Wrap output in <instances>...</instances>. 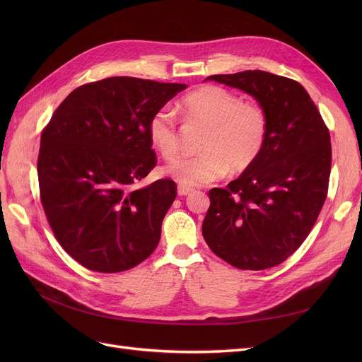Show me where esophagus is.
<instances>
[{"label": "esophagus", "mask_w": 362, "mask_h": 362, "mask_svg": "<svg viewBox=\"0 0 362 362\" xmlns=\"http://www.w3.org/2000/svg\"><path fill=\"white\" fill-rule=\"evenodd\" d=\"M191 192H192V187L185 186V185H179V186H177V194H179L180 197H186V195H189Z\"/></svg>", "instance_id": "obj_1"}]
</instances>
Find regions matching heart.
<instances>
[{"mask_svg":"<svg viewBox=\"0 0 362 362\" xmlns=\"http://www.w3.org/2000/svg\"><path fill=\"white\" fill-rule=\"evenodd\" d=\"M180 107L185 116L206 126L198 156L180 157L165 173L185 186H201L218 180L227 168L243 171L259 157L267 139L269 120L255 101H243L238 93L216 85L189 92ZM148 136L163 158L179 152L177 124L168 108L157 110L148 122Z\"/></svg>","mask_w":362,"mask_h":362,"instance_id":"b5f03b06","label":"heart"}]
</instances>
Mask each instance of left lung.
Returning a JSON list of instances; mask_svg holds the SVG:
<instances>
[{
    "label": "left lung",
    "mask_w": 362,
    "mask_h": 362,
    "mask_svg": "<svg viewBox=\"0 0 362 362\" xmlns=\"http://www.w3.org/2000/svg\"><path fill=\"white\" fill-rule=\"evenodd\" d=\"M251 95L267 114L257 161L226 189L208 192L202 235L240 270H265L291 257L310 235L327 197L330 133L300 83L262 70L206 78ZM205 79V81H206Z\"/></svg>",
    "instance_id": "1"
}]
</instances>
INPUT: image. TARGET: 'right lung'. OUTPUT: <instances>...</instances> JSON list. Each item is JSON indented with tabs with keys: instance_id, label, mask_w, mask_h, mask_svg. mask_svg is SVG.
Returning <instances> with one entry per match:
<instances>
[{
	"instance_id": "add662e5",
	"label": "right lung",
	"mask_w": 362,
	"mask_h": 362,
	"mask_svg": "<svg viewBox=\"0 0 362 362\" xmlns=\"http://www.w3.org/2000/svg\"><path fill=\"white\" fill-rule=\"evenodd\" d=\"M183 89L127 76L86 83L44 129L37 157L44 211L63 250L85 269L126 272L157 248L176 183L135 185L157 164L149 119Z\"/></svg>"
}]
</instances>
